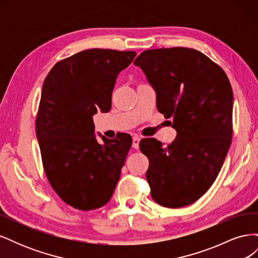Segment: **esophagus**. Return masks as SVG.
Returning a JSON list of instances; mask_svg holds the SVG:
<instances>
[{"label":"esophagus","instance_id":"1","mask_svg":"<svg viewBox=\"0 0 258 258\" xmlns=\"http://www.w3.org/2000/svg\"><path fill=\"white\" fill-rule=\"evenodd\" d=\"M140 137L138 136H135L134 138H132V147L136 148V150H138L139 148V145H140Z\"/></svg>","mask_w":258,"mask_h":258}]
</instances>
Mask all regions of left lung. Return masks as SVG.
<instances>
[{"instance_id":"1","label":"left lung","mask_w":258,"mask_h":258,"mask_svg":"<svg viewBox=\"0 0 258 258\" xmlns=\"http://www.w3.org/2000/svg\"><path fill=\"white\" fill-rule=\"evenodd\" d=\"M156 91L157 110L172 118L174 141L140 142L150 160L152 198L182 208L208 191L220 173L232 137L231 85L223 69L202 52L184 47L143 51L135 60Z\"/></svg>"}]
</instances>
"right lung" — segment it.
Here are the masks:
<instances>
[{"mask_svg": "<svg viewBox=\"0 0 258 258\" xmlns=\"http://www.w3.org/2000/svg\"><path fill=\"white\" fill-rule=\"evenodd\" d=\"M136 51L93 48L57 62L43 84L35 127L43 167L66 204L89 211L110 201L131 147L129 135H95L92 116L108 112L117 75Z\"/></svg>", "mask_w": 258, "mask_h": 258, "instance_id": "obj_1", "label": "right lung"}]
</instances>
